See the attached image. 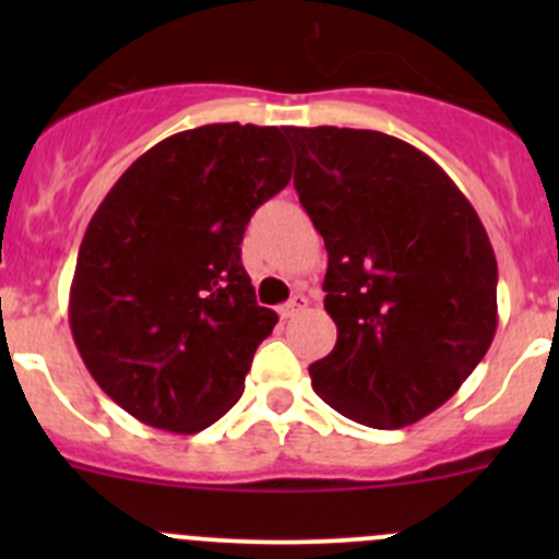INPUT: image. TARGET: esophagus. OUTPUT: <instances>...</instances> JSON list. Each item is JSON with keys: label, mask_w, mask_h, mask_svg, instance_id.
<instances>
[{"label": "esophagus", "mask_w": 559, "mask_h": 559, "mask_svg": "<svg viewBox=\"0 0 559 559\" xmlns=\"http://www.w3.org/2000/svg\"><path fill=\"white\" fill-rule=\"evenodd\" d=\"M306 306H308V300H306V297H302V295H295V297H292L289 302H284V306L278 308V313L284 316V319H295L297 313H300V311H306Z\"/></svg>", "instance_id": "esophagus-1"}]
</instances>
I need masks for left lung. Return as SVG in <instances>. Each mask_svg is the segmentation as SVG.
I'll list each match as a JSON object with an SVG mask.
<instances>
[{
  "label": "left lung",
  "instance_id": "1",
  "mask_svg": "<svg viewBox=\"0 0 559 559\" xmlns=\"http://www.w3.org/2000/svg\"><path fill=\"white\" fill-rule=\"evenodd\" d=\"M295 189L324 238L335 348L316 394L346 419L397 430L441 408L498 330V262L454 180L373 129L284 127Z\"/></svg>",
  "mask_w": 559,
  "mask_h": 559
}]
</instances>
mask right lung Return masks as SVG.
I'll use <instances>...</instances> for the list:
<instances>
[{"label":"right lung","mask_w":559,"mask_h":559,"mask_svg":"<svg viewBox=\"0 0 559 559\" xmlns=\"http://www.w3.org/2000/svg\"><path fill=\"white\" fill-rule=\"evenodd\" d=\"M289 178L284 129L207 123L145 151L88 222L72 337L107 397L143 425L191 436L243 394L278 316L257 302L240 243Z\"/></svg>","instance_id":"1"}]
</instances>
